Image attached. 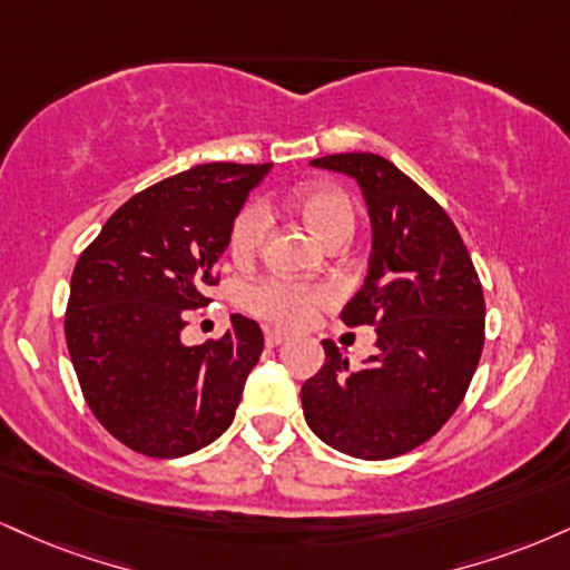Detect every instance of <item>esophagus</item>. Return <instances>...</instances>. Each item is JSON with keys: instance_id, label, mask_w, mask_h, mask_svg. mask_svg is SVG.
<instances>
[{"instance_id": "obj_1", "label": "esophagus", "mask_w": 570, "mask_h": 570, "mask_svg": "<svg viewBox=\"0 0 570 570\" xmlns=\"http://www.w3.org/2000/svg\"><path fill=\"white\" fill-rule=\"evenodd\" d=\"M284 340H286V334L276 332V328H267V332H265V345L267 347H278Z\"/></svg>"}]
</instances>
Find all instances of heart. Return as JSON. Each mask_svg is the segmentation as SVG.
<instances>
[{
	"label": "heart",
	"mask_w": 570,
	"mask_h": 570,
	"mask_svg": "<svg viewBox=\"0 0 570 570\" xmlns=\"http://www.w3.org/2000/svg\"><path fill=\"white\" fill-rule=\"evenodd\" d=\"M292 207L311 225V230L324 244H345L355 230V204L342 188L334 185H307L292 198ZM271 230V215L259 204H249L238 212L230 228V255L236 263H252L265 246ZM326 299L324 289L294 284L284 278H265L249 286L244 303L252 313L263 315L271 324L294 328L313 318L315 307Z\"/></svg>",
	"instance_id": "b5f03b06"
}]
</instances>
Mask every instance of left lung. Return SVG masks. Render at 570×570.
Here are the masks:
<instances>
[{"label":"left lung","mask_w":570,"mask_h":570,"mask_svg":"<svg viewBox=\"0 0 570 570\" xmlns=\"http://www.w3.org/2000/svg\"><path fill=\"white\" fill-rule=\"evenodd\" d=\"M313 167L353 177L372 217L366 281L342 307L347 326L376 328V355L326 361L303 385L321 441L355 459H393L449 422L483 353L485 299L468 246L433 196L376 154H334Z\"/></svg>","instance_id":"obj_1"}]
</instances>
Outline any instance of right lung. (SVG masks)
Segmentation results:
<instances>
[{"label":"right lung","instance_id":"right-lung-1","mask_svg":"<svg viewBox=\"0 0 570 570\" xmlns=\"http://www.w3.org/2000/svg\"><path fill=\"white\" fill-rule=\"evenodd\" d=\"M271 164H198L150 185L81 252L66 345L87 406L137 454H194L230 428L263 353L257 321L233 315L215 342L183 345L185 311L209 305L233 219Z\"/></svg>","mask_w":570,"mask_h":570}]
</instances>
